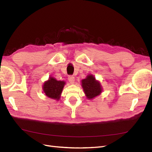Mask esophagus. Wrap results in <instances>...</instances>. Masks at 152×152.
<instances>
[{
  "label": "esophagus",
  "mask_w": 152,
  "mask_h": 152,
  "mask_svg": "<svg viewBox=\"0 0 152 152\" xmlns=\"http://www.w3.org/2000/svg\"><path fill=\"white\" fill-rule=\"evenodd\" d=\"M69 80L71 83H74L75 82V78L73 75H69Z\"/></svg>",
  "instance_id": "34e87169"
}]
</instances>
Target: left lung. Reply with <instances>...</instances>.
Returning <instances> with one entry per match:
<instances>
[{
  "mask_svg": "<svg viewBox=\"0 0 152 152\" xmlns=\"http://www.w3.org/2000/svg\"><path fill=\"white\" fill-rule=\"evenodd\" d=\"M82 86L88 99H92L99 96L102 92L100 83L96 81V78L92 75H88L86 78L82 80Z\"/></svg>",
  "mask_w": 152,
  "mask_h": 152,
  "instance_id": "obj_1",
  "label": "left lung"
}]
</instances>
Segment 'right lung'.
Listing matches in <instances>:
<instances>
[{
	"mask_svg": "<svg viewBox=\"0 0 152 152\" xmlns=\"http://www.w3.org/2000/svg\"><path fill=\"white\" fill-rule=\"evenodd\" d=\"M65 84L64 81L56 80L53 77H50L49 80L44 83L43 89L46 96L50 98L58 100L63 88Z\"/></svg>",
	"mask_w": 152,
	"mask_h": 152,
	"instance_id": "add662e5",
	"label": "right lung"
}]
</instances>
